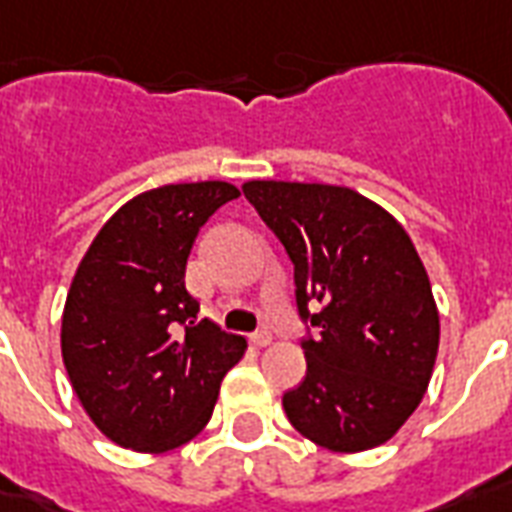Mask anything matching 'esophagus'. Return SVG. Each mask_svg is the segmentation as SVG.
<instances>
[{
	"label": "esophagus",
	"instance_id": "34e87169",
	"mask_svg": "<svg viewBox=\"0 0 512 512\" xmlns=\"http://www.w3.org/2000/svg\"><path fill=\"white\" fill-rule=\"evenodd\" d=\"M251 344L253 347H269L272 344V334H269L267 328H261V331L251 334Z\"/></svg>",
	"mask_w": 512,
	"mask_h": 512
}]
</instances>
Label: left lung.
Listing matches in <instances>:
<instances>
[{
	"label": "left lung",
	"instance_id": "1",
	"mask_svg": "<svg viewBox=\"0 0 512 512\" xmlns=\"http://www.w3.org/2000/svg\"><path fill=\"white\" fill-rule=\"evenodd\" d=\"M243 194L293 261L307 376L285 417L331 451H366L398 433L425 398L441 320L406 229L347 186L248 181ZM313 312H309V307Z\"/></svg>",
	"mask_w": 512,
	"mask_h": 512
}]
</instances>
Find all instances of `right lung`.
<instances>
[{"label":"right lung","mask_w":512,"mask_h":512,"mask_svg":"<svg viewBox=\"0 0 512 512\" xmlns=\"http://www.w3.org/2000/svg\"><path fill=\"white\" fill-rule=\"evenodd\" d=\"M240 197L227 181L168 184L128 200L95 235L71 280L63 366L93 425L117 446L160 454L208 425L243 336L197 323L186 291L194 237Z\"/></svg>","instance_id":"right-lung-1"}]
</instances>
